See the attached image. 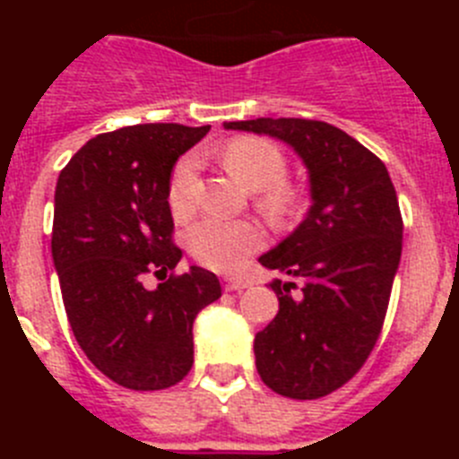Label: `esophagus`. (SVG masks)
I'll return each mask as SVG.
<instances>
[{
	"label": "esophagus",
	"mask_w": 459,
	"mask_h": 459,
	"mask_svg": "<svg viewBox=\"0 0 459 459\" xmlns=\"http://www.w3.org/2000/svg\"><path fill=\"white\" fill-rule=\"evenodd\" d=\"M250 282L246 278H225L222 280V287H225L227 291H238V290H246Z\"/></svg>",
	"instance_id": "esophagus-1"
}]
</instances>
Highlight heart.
Returning <instances> with one entry per match:
<instances>
[{"instance_id":"obj_1","label":"heart","mask_w":459,"mask_h":459,"mask_svg":"<svg viewBox=\"0 0 459 459\" xmlns=\"http://www.w3.org/2000/svg\"><path fill=\"white\" fill-rule=\"evenodd\" d=\"M227 169L248 186L262 190L259 204L273 218H285L299 206V195L282 186L285 156L273 142L259 137H238L222 153ZM195 158H184L174 168L169 179V209L174 218H186L195 209ZM264 243V234L253 221H225V218H202L188 232V246L193 255L206 266L218 271L237 269L246 255L255 253Z\"/></svg>"}]
</instances>
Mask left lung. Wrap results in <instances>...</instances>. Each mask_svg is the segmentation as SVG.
Masks as SVG:
<instances>
[{"label": "left lung", "instance_id": "1", "mask_svg": "<svg viewBox=\"0 0 459 459\" xmlns=\"http://www.w3.org/2000/svg\"><path fill=\"white\" fill-rule=\"evenodd\" d=\"M285 142L301 158L310 209L294 232L259 257L273 278L278 315L255 335V366L271 391L294 400L328 395L366 363L386 317L403 255V216L386 165L324 121H225Z\"/></svg>", "mask_w": 459, "mask_h": 459}]
</instances>
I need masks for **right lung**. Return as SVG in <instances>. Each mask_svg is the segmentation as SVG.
Here are the masks:
<instances>
[{
  "label": "right lung",
  "mask_w": 459,
  "mask_h": 459,
  "mask_svg": "<svg viewBox=\"0 0 459 459\" xmlns=\"http://www.w3.org/2000/svg\"><path fill=\"white\" fill-rule=\"evenodd\" d=\"M209 126H126L89 140L55 188L52 262L73 335L105 377L133 391L174 386L193 366V322L221 299L216 273L172 246L169 179ZM156 273V290L141 275Z\"/></svg>",
  "instance_id": "add662e5"
}]
</instances>
